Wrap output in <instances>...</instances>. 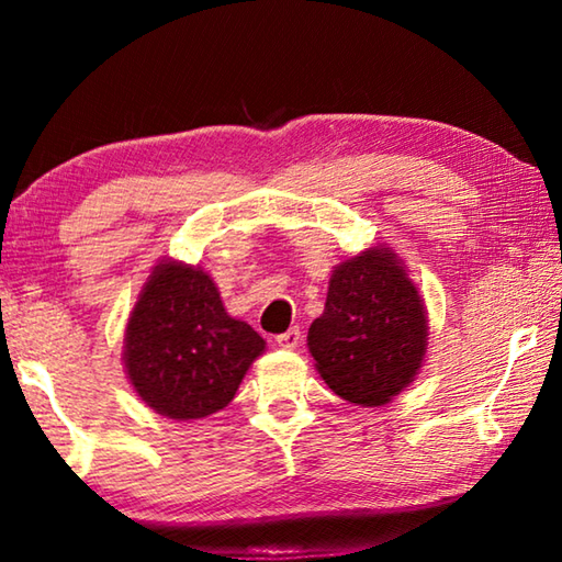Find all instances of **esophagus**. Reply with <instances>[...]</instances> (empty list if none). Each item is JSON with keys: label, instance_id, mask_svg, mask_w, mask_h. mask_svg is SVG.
Returning a JSON list of instances; mask_svg holds the SVG:
<instances>
[{"label": "esophagus", "instance_id": "34e87169", "mask_svg": "<svg viewBox=\"0 0 562 562\" xmlns=\"http://www.w3.org/2000/svg\"><path fill=\"white\" fill-rule=\"evenodd\" d=\"M302 341V331L300 327H290L288 331H282V335L274 337V345L282 347V349H294Z\"/></svg>", "mask_w": 562, "mask_h": 562}]
</instances>
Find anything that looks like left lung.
Here are the masks:
<instances>
[{
  "mask_svg": "<svg viewBox=\"0 0 562 562\" xmlns=\"http://www.w3.org/2000/svg\"><path fill=\"white\" fill-rule=\"evenodd\" d=\"M426 312L394 252L374 247L331 272L307 345L335 394L361 406L392 402L426 351Z\"/></svg>",
  "mask_w": 562,
  "mask_h": 562,
  "instance_id": "left-lung-1",
  "label": "left lung"
}]
</instances>
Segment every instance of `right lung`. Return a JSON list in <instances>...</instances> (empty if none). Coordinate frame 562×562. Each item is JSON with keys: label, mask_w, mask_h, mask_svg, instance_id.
<instances>
[{"label": "right lung", "mask_w": 562, "mask_h": 562, "mask_svg": "<svg viewBox=\"0 0 562 562\" xmlns=\"http://www.w3.org/2000/svg\"><path fill=\"white\" fill-rule=\"evenodd\" d=\"M265 339L227 315L215 282L180 262L158 265L126 327V372L158 414L188 422L233 402Z\"/></svg>", "instance_id": "right-lung-1"}]
</instances>
